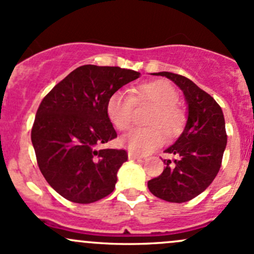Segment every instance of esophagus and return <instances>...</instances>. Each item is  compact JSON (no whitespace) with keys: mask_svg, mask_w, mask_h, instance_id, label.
<instances>
[{"mask_svg":"<svg viewBox=\"0 0 254 254\" xmlns=\"http://www.w3.org/2000/svg\"><path fill=\"white\" fill-rule=\"evenodd\" d=\"M127 157H129L130 161H141V159H142V157L138 156V154L132 153V152H129V153H127Z\"/></svg>","mask_w":254,"mask_h":254,"instance_id":"obj_1","label":"esophagus"}]
</instances>
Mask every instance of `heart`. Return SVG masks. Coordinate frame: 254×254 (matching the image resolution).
<instances>
[{"label": "heart", "mask_w": 254, "mask_h": 254, "mask_svg": "<svg viewBox=\"0 0 254 254\" xmlns=\"http://www.w3.org/2000/svg\"><path fill=\"white\" fill-rule=\"evenodd\" d=\"M178 97L174 86L165 80L142 82L135 87L132 96L122 91L111 95L107 101V116L117 129L127 131L132 125L135 105L153 106L147 119L151 127L136 129L123 140L131 152L146 154L164 142V132L172 136L180 131L185 117L175 106Z\"/></svg>", "instance_id": "heart-1"}]
</instances>
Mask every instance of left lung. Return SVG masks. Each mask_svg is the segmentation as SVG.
Here are the masks:
<instances>
[{"mask_svg":"<svg viewBox=\"0 0 254 254\" xmlns=\"http://www.w3.org/2000/svg\"><path fill=\"white\" fill-rule=\"evenodd\" d=\"M153 75L172 80L183 91L188 120L181 135L165 149L175 158L173 162L164 159L163 173L149 180L147 186L158 198L183 203L202 193L217 176L228 142L225 119L214 98L190 79L169 71Z\"/></svg>","mask_w":254,"mask_h":254,"instance_id":"obj_1","label":"left lung"}]
</instances>
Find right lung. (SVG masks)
Wrapping results in <instances>:
<instances>
[{
	"label": "right lung",
	"instance_id": "add662e5",
	"mask_svg": "<svg viewBox=\"0 0 254 254\" xmlns=\"http://www.w3.org/2000/svg\"><path fill=\"white\" fill-rule=\"evenodd\" d=\"M141 74L119 66L87 64L58 82L36 112L31 142L51 188L75 203H92L112 193L124 149H98L117 137L107 101Z\"/></svg>",
	"mask_w": 254,
	"mask_h": 254
}]
</instances>
